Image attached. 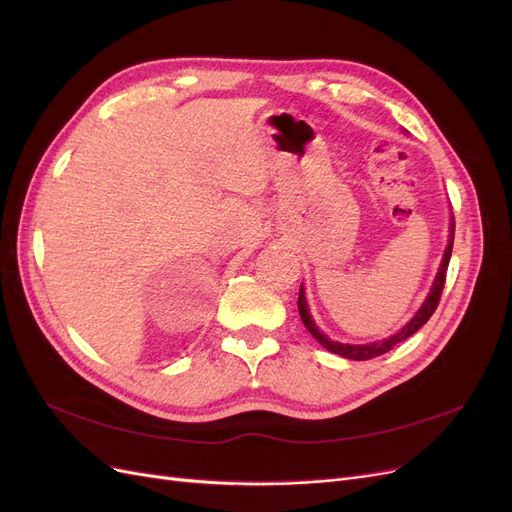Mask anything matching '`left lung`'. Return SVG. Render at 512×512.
I'll use <instances>...</instances> for the list:
<instances>
[{
	"label": "left lung",
	"instance_id": "1",
	"mask_svg": "<svg viewBox=\"0 0 512 512\" xmlns=\"http://www.w3.org/2000/svg\"><path fill=\"white\" fill-rule=\"evenodd\" d=\"M453 239H455V220L451 222V239H448V245H446V250H444L438 275H436V280H433V286H431V290L427 294L425 303L421 305V309H418V312L414 314V318L406 324V327L401 329V331H397L395 335L382 339V342L361 344V346L333 342L331 337H327L316 327V322L312 320V314H309V307H307V301H305V290L301 286V290H299V314H301V320L305 324V329L314 335V339L322 348H327L333 354H339V356H344V359H352V361H369V359H376V356H380L384 352L393 350L399 342H404V339H408L410 335H414L418 329H421L423 324L431 318V314L436 312V307H438L440 297H442V290H444V282H446L448 260H451V252H453Z\"/></svg>",
	"mask_w": 512,
	"mask_h": 512
}]
</instances>
